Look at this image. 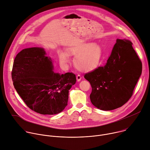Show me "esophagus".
<instances>
[{"mask_svg":"<svg viewBox=\"0 0 150 150\" xmlns=\"http://www.w3.org/2000/svg\"><path fill=\"white\" fill-rule=\"evenodd\" d=\"M76 79H77V81H80L81 80V77L79 74H78V75L76 76Z\"/></svg>","mask_w":150,"mask_h":150,"instance_id":"obj_1","label":"esophagus"}]
</instances>
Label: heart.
Segmentation results:
<instances>
[{"label": "heart", "mask_w": 150, "mask_h": 150, "mask_svg": "<svg viewBox=\"0 0 150 150\" xmlns=\"http://www.w3.org/2000/svg\"><path fill=\"white\" fill-rule=\"evenodd\" d=\"M68 53L73 56L76 67L83 71L93 70L99 64L102 57V47L98 43H84L70 46ZM58 56L60 62L65 65L69 61V55L64 51H59Z\"/></svg>", "instance_id": "1"}]
</instances>
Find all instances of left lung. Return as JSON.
<instances>
[{"label": "left lung", "instance_id": "1", "mask_svg": "<svg viewBox=\"0 0 150 150\" xmlns=\"http://www.w3.org/2000/svg\"><path fill=\"white\" fill-rule=\"evenodd\" d=\"M127 39L116 40L106 65L86 73L90 99L98 109L110 111L128 101L142 73V62Z\"/></svg>", "mask_w": 150, "mask_h": 150}]
</instances>
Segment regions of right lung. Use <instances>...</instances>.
<instances>
[{
    "label": "right lung",
    "instance_id": "add662e5",
    "mask_svg": "<svg viewBox=\"0 0 150 150\" xmlns=\"http://www.w3.org/2000/svg\"><path fill=\"white\" fill-rule=\"evenodd\" d=\"M12 79L16 92L33 111L57 114L67 105L69 92L76 75L54 71L53 61L43 47L23 49L15 58Z\"/></svg>",
    "mask_w": 150,
    "mask_h": 150
}]
</instances>
